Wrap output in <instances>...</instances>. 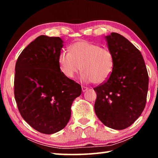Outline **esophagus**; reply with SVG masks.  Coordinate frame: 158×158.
Segmentation results:
<instances>
[{
	"label": "esophagus",
	"mask_w": 158,
	"mask_h": 158,
	"mask_svg": "<svg viewBox=\"0 0 158 158\" xmlns=\"http://www.w3.org/2000/svg\"><path fill=\"white\" fill-rule=\"evenodd\" d=\"M81 89H82V91L83 92H85L88 89H89V88L85 87V86H81Z\"/></svg>",
	"instance_id": "obj_1"
}]
</instances>
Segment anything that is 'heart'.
Segmentation results:
<instances>
[{"mask_svg":"<svg viewBox=\"0 0 158 158\" xmlns=\"http://www.w3.org/2000/svg\"><path fill=\"white\" fill-rule=\"evenodd\" d=\"M60 69L68 78H73L81 69V79L86 83L105 82L113 72V54L107 48L88 41L74 43L69 52L63 51L58 56Z\"/></svg>","mask_w":158,"mask_h":158,"instance_id":"heart-1","label":"heart"}]
</instances>
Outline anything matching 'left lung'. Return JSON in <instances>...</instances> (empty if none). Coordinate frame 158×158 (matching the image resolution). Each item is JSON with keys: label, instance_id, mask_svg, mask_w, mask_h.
I'll list each match as a JSON object with an SVG mask.
<instances>
[{"label": "left lung", "instance_id": "8db88e82", "mask_svg": "<svg viewBox=\"0 0 158 158\" xmlns=\"http://www.w3.org/2000/svg\"><path fill=\"white\" fill-rule=\"evenodd\" d=\"M113 54V72L106 81L94 89V109L102 123L123 130L135 123L143 111L148 89V75L141 52L121 35L105 36Z\"/></svg>", "mask_w": 158, "mask_h": 158}]
</instances>
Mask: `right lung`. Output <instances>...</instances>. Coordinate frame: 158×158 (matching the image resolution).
<instances>
[{
    "label": "right lung",
    "mask_w": 158,
    "mask_h": 158,
    "mask_svg": "<svg viewBox=\"0 0 158 158\" xmlns=\"http://www.w3.org/2000/svg\"><path fill=\"white\" fill-rule=\"evenodd\" d=\"M64 42L40 35L21 53L15 65V98L21 116L33 129L51 135L63 130L81 87L61 73L58 56Z\"/></svg>",
    "instance_id": "add662e5"
}]
</instances>
